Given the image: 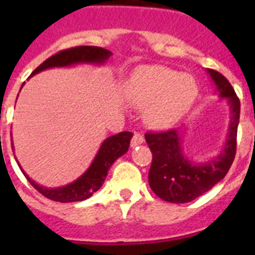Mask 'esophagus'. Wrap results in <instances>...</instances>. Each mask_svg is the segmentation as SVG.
<instances>
[{
	"mask_svg": "<svg viewBox=\"0 0 255 255\" xmlns=\"http://www.w3.org/2000/svg\"><path fill=\"white\" fill-rule=\"evenodd\" d=\"M144 141V136L140 132H134L131 139V147H136L139 144H141Z\"/></svg>",
	"mask_w": 255,
	"mask_h": 255,
	"instance_id": "esophagus-1",
	"label": "esophagus"
}]
</instances>
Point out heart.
Instances as JSON below:
<instances>
[{"mask_svg":"<svg viewBox=\"0 0 255 255\" xmlns=\"http://www.w3.org/2000/svg\"><path fill=\"white\" fill-rule=\"evenodd\" d=\"M129 100L145 108V121L153 128H168L194 103L198 87L193 76L164 66H144L135 71L125 89Z\"/></svg>","mask_w":255,"mask_h":255,"instance_id":"heart-1","label":"heart"}]
</instances>
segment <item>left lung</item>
Segmentation results:
<instances>
[{
    "label": "left lung",
    "mask_w": 255,
    "mask_h": 255,
    "mask_svg": "<svg viewBox=\"0 0 255 255\" xmlns=\"http://www.w3.org/2000/svg\"><path fill=\"white\" fill-rule=\"evenodd\" d=\"M208 74L221 98H227L231 112L226 143L216 158L206 163H194L189 159L182 152L181 135L176 129L145 134L153 154L148 175L149 186L157 197L170 203H188L211 190L226 176L235 158L240 101L222 74L212 69H208Z\"/></svg>",
    "instance_id": "8db88e82"
}]
</instances>
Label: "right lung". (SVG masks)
<instances>
[{
	"mask_svg": "<svg viewBox=\"0 0 255 255\" xmlns=\"http://www.w3.org/2000/svg\"><path fill=\"white\" fill-rule=\"evenodd\" d=\"M110 56H111V52L108 51V49L101 48V47L80 46L64 49V51L57 52L56 55L47 58L43 64H40L31 73L30 76L35 75V74L40 73V71H43L46 69H51V67L71 66V65L76 64H105L106 60L110 58ZM22 85H24V83H22ZM131 136L132 134L130 131H123L106 139L102 143V145H101L98 153H97L96 158L93 159L92 164L89 166V168L78 180H75V181L69 184V185L61 186V188L51 189L38 185L37 182L33 181L22 171L21 166L19 163L17 164H19L22 173L25 175L26 180L39 191L40 194L44 195L48 199L55 200V202H61V203L80 202V200H85L89 197H92L93 193H96L102 186V184L106 180V176H107L108 168L111 167L112 163L119 157L125 154L128 149H129Z\"/></svg>",
	"mask_w": 255,
	"mask_h": 255,
	"instance_id": "right-lung-1",
	"label": "right lung"
}]
</instances>
